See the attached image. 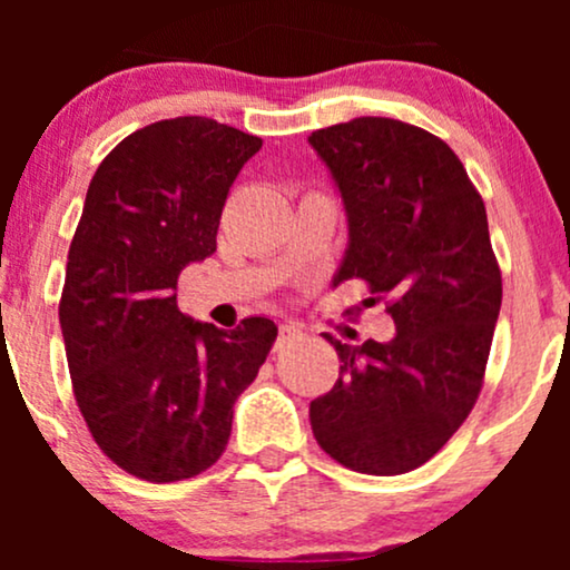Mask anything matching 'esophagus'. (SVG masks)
<instances>
[{
  "instance_id": "34e87169",
  "label": "esophagus",
  "mask_w": 570,
  "mask_h": 570,
  "mask_svg": "<svg viewBox=\"0 0 570 570\" xmlns=\"http://www.w3.org/2000/svg\"><path fill=\"white\" fill-rule=\"evenodd\" d=\"M299 335H303V332H299V326H297V324H292V322H284V324L278 326V340H276V348H284V345L294 343V340H297Z\"/></svg>"
}]
</instances>
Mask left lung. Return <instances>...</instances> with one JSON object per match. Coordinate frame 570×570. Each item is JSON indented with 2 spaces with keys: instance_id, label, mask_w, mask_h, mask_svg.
<instances>
[{
  "instance_id": "obj_1",
  "label": "left lung",
  "mask_w": 570,
  "mask_h": 570,
  "mask_svg": "<svg viewBox=\"0 0 570 570\" xmlns=\"http://www.w3.org/2000/svg\"><path fill=\"white\" fill-rule=\"evenodd\" d=\"M307 144L335 181L348 246L332 286L370 284L396 335L335 345L340 377L311 402L324 453L358 474L423 466L466 421L501 311V271L485 203L453 149L391 117L313 130Z\"/></svg>"
}]
</instances>
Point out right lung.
Listing matches in <instances>:
<instances>
[{"instance_id": "add662e5", "label": "right lung", "mask_w": 570, "mask_h": 570, "mask_svg": "<svg viewBox=\"0 0 570 570\" xmlns=\"http://www.w3.org/2000/svg\"><path fill=\"white\" fill-rule=\"evenodd\" d=\"M259 147L208 117H174L126 136L90 179L58 318L90 434L139 480L217 463L278 335L265 316L230 332L195 322L174 294L187 265L217 252L222 206Z\"/></svg>"}]
</instances>
